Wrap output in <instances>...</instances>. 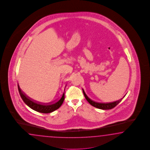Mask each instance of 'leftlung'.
<instances>
[{"instance_id":"8db88e82","label":"left lung","mask_w":150,"mask_h":150,"mask_svg":"<svg viewBox=\"0 0 150 150\" xmlns=\"http://www.w3.org/2000/svg\"><path fill=\"white\" fill-rule=\"evenodd\" d=\"M83 93L84 95L85 98L88 100V102L92 106L98 108V109H103V110H108V109H111L114 108L123 99V97H125L124 96L123 98H122L121 99L118 100H116V101L114 102L109 103H101L95 102L92 100L91 99H90L88 96L86 95V93H85V92H84L83 89Z\"/></svg>"}]
</instances>
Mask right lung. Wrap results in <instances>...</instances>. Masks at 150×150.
Masks as SVG:
<instances>
[{"mask_svg":"<svg viewBox=\"0 0 150 150\" xmlns=\"http://www.w3.org/2000/svg\"><path fill=\"white\" fill-rule=\"evenodd\" d=\"M18 88L19 91L20 96L21 97L22 99L23 100L24 102L27 104L29 107L30 108L34 110L35 111H38L41 113H50L53 111H55V110L59 109L62 105L64 99H65V93L62 95V97L60 100H58L57 102H55L54 103L49 104H40L38 102H34V100H31V98L26 96V95L22 91L20 88L19 85L18 84Z\"/></svg>","mask_w":150,"mask_h":150,"instance_id":"add662e5","label":"right lung"}]
</instances>
